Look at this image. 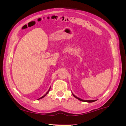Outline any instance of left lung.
Masks as SVG:
<instances>
[{
	"instance_id": "1",
	"label": "left lung",
	"mask_w": 126,
	"mask_h": 126,
	"mask_svg": "<svg viewBox=\"0 0 126 126\" xmlns=\"http://www.w3.org/2000/svg\"><path fill=\"white\" fill-rule=\"evenodd\" d=\"M72 95H73V96H74L76 98H77V99H78V100H80V101H82L87 102H94V101H96V100H82V99H80V98H79L77 97V96H76L75 95V94H72Z\"/></svg>"
}]
</instances>
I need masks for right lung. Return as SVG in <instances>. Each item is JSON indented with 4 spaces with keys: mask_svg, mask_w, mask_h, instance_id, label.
<instances>
[{
    "mask_svg": "<svg viewBox=\"0 0 126 126\" xmlns=\"http://www.w3.org/2000/svg\"><path fill=\"white\" fill-rule=\"evenodd\" d=\"M50 88H49V90H48V91H47V92L46 93V94H45L44 95V96H42V97H40V98H39V99H38V100H39V99H41V98H44V97H45L46 96V95H47V94H48V93L49 92V91H50Z\"/></svg>",
    "mask_w": 126,
    "mask_h": 126,
    "instance_id": "obj_1",
    "label": "right lung"
}]
</instances>
